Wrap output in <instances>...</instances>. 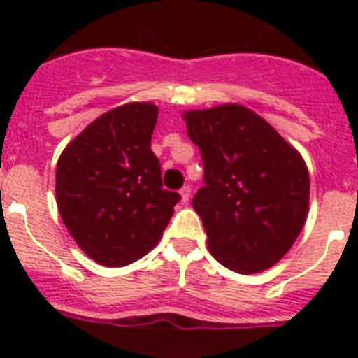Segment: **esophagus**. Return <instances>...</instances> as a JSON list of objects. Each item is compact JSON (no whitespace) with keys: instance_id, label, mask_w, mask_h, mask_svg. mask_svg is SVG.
Listing matches in <instances>:
<instances>
[{"instance_id":"obj_1","label":"esophagus","mask_w":358,"mask_h":358,"mask_svg":"<svg viewBox=\"0 0 358 358\" xmlns=\"http://www.w3.org/2000/svg\"><path fill=\"white\" fill-rule=\"evenodd\" d=\"M179 195H181V201L182 202H188L189 201V195H192V188H189L188 185L182 186V188L179 189Z\"/></svg>"}]
</instances>
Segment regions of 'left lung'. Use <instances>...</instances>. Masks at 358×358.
Returning a JSON list of instances; mask_svg holds the SVG:
<instances>
[{"label": "left lung", "instance_id": "left-lung-1", "mask_svg": "<svg viewBox=\"0 0 358 358\" xmlns=\"http://www.w3.org/2000/svg\"><path fill=\"white\" fill-rule=\"evenodd\" d=\"M202 154L204 186L192 206L208 249L240 274L271 268L306 222L310 177L305 159L271 123L240 103L182 113Z\"/></svg>", "mask_w": 358, "mask_h": 358}]
</instances>
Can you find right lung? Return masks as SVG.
I'll list each match as a JSON object with an SVG mask.
<instances>
[{"instance_id":"obj_1","label":"right lung","mask_w":358,"mask_h":358,"mask_svg":"<svg viewBox=\"0 0 358 358\" xmlns=\"http://www.w3.org/2000/svg\"><path fill=\"white\" fill-rule=\"evenodd\" d=\"M157 106L131 102L91 122L57 161V208L96 264L125 267L154 249L179 194L163 189L150 148Z\"/></svg>"}]
</instances>
